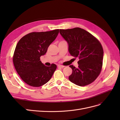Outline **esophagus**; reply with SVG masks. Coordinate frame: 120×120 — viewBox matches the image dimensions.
<instances>
[{
	"instance_id": "esophagus-1",
	"label": "esophagus",
	"mask_w": 120,
	"mask_h": 120,
	"mask_svg": "<svg viewBox=\"0 0 120 120\" xmlns=\"http://www.w3.org/2000/svg\"><path fill=\"white\" fill-rule=\"evenodd\" d=\"M57 67H59V68H63L64 67V66H63V65H61V64H59V65H58V66H57Z\"/></svg>"
}]
</instances>
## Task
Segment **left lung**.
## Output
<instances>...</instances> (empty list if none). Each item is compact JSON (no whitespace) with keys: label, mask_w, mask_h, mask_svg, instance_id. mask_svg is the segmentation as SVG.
Wrapping results in <instances>:
<instances>
[{"label":"left lung","mask_w":120,"mask_h":120,"mask_svg":"<svg viewBox=\"0 0 120 120\" xmlns=\"http://www.w3.org/2000/svg\"><path fill=\"white\" fill-rule=\"evenodd\" d=\"M60 33L68 42L71 55L79 59L78 68L70 66L72 72L69 80L81 86L91 83L99 76L102 68L104 51L101 43L79 27L60 30Z\"/></svg>","instance_id":"1"}]
</instances>
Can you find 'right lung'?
Returning <instances> with one entry per match:
<instances>
[{
    "mask_svg": "<svg viewBox=\"0 0 120 120\" xmlns=\"http://www.w3.org/2000/svg\"><path fill=\"white\" fill-rule=\"evenodd\" d=\"M59 30L33 32L24 36L18 42L13 56L15 70L21 79L32 86H41L48 82L56 68L55 64L45 66L40 57L46 53L55 40Z\"/></svg>",
    "mask_w": 120,
    "mask_h": 120,
    "instance_id": "obj_1",
    "label": "right lung"
}]
</instances>
